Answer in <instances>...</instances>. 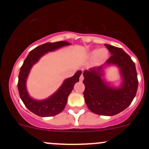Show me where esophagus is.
Wrapping results in <instances>:
<instances>
[{
	"instance_id": "obj_1",
	"label": "esophagus",
	"mask_w": 149,
	"mask_h": 149,
	"mask_svg": "<svg viewBox=\"0 0 149 149\" xmlns=\"http://www.w3.org/2000/svg\"><path fill=\"white\" fill-rule=\"evenodd\" d=\"M79 80H80V81H82L84 80V76L82 73H81V75L80 76V77H79Z\"/></svg>"
}]
</instances>
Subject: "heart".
<instances>
[{
	"label": "heart",
	"instance_id": "1",
	"mask_svg": "<svg viewBox=\"0 0 149 149\" xmlns=\"http://www.w3.org/2000/svg\"><path fill=\"white\" fill-rule=\"evenodd\" d=\"M89 56H96V61H97V62H102V61H104V60L106 59L107 57V51L104 49H100L99 51L94 50L89 54Z\"/></svg>",
	"mask_w": 149,
	"mask_h": 149
}]
</instances>
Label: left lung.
I'll use <instances>...</instances> for the list:
<instances>
[{
	"label": "left lung",
	"instance_id": "8db88e82",
	"mask_svg": "<svg viewBox=\"0 0 149 149\" xmlns=\"http://www.w3.org/2000/svg\"><path fill=\"white\" fill-rule=\"evenodd\" d=\"M112 55L107 61L120 68L123 83L119 89L109 87L101 79L102 67L84 73V99L88 109L100 115L112 116L125 109L137 92L139 81L136 65L130 57L122 48L104 45Z\"/></svg>",
	"mask_w": 149,
	"mask_h": 149
}]
</instances>
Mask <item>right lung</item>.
Wrapping results in <instances>:
<instances>
[{
	"mask_svg": "<svg viewBox=\"0 0 149 149\" xmlns=\"http://www.w3.org/2000/svg\"><path fill=\"white\" fill-rule=\"evenodd\" d=\"M67 42L60 41L56 42H47L40 45L32 50L24 61L20 69L18 81V90L21 100L29 110L40 117H51L62 112L67 104L68 97L73 88L74 84L79 81L82 72L79 70L72 77L67 79L61 88L49 98L43 101H35L30 98L26 89V81L31 66L41 56L49 51L55 50L63 46L68 45Z\"/></svg>",
	"mask_w": 149,
	"mask_h": 149,
	"instance_id": "add662e5",
	"label": "right lung"
}]
</instances>
